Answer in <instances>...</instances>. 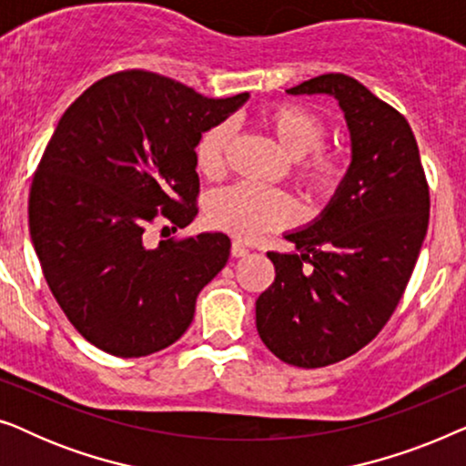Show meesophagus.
I'll return each instance as SVG.
<instances>
[{
  "instance_id": "1",
  "label": "esophagus",
  "mask_w": 466,
  "mask_h": 466,
  "mask_svg": "<svg viewBox=\"0 0 466 466\" xmlns=\"http://www.w3.org/2000/svg\"><path fill=\"white\" fill-rule=\"evenodd\" d=\"M231 254H233L235 258H241V257H248V254H250V250H248V248L241 244V241H233Z\"/></svg>"
}]
</instances>
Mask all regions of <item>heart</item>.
<instances>
[{
    "instance_id": "obj_1",
    "label": "heart",
    "mask_w": 466,
    "mask_h": 466,
    "mask_svg": "<svg viewBox=\"0 0 466 466\" xmlns=\"http://www.w3.org/2000/svg\"><path fill=\"white\" fill-rule=\"evenodd\" d=\"M265 125L276 136L286 155L299 158L297 176L309 195L333 197L346 177L348 165L339 152L324 148L329 125L320 114L303 104H278L265 112ZM231 142V125L218 123L197 142V169L216 177L225 167V155ZM208 216L214 227L241 239L279 228L295 218V203L279 190L233 184L209 197Z\"/></svg>"
}]
</instances>
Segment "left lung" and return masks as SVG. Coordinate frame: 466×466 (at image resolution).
I'll return each mask as SVG.
<instances>
[{"mask_svg": "<svg viewBox=\"0 0 466 466\" xmlns=\"http://www.w3.org/2000/svg\"><path fill=\"white\" fill-rule=\"evenodd\" d=\"M286 93L335 97L352 142L324 212L286 233L299 254L267 252L276 279L257 299L265 346L316 369L356 354L390 320L429 228L431 197L410 123L359 80L324 74Z\"/></svg>", "mask_w": 466, "mask_h": 466, "instance_id": "1", "label": "left lung"}]
</instances>
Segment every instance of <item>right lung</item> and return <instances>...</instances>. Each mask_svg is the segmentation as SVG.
<instances>
[{
  "label": "right lung",
  "instance_id": "right-lung-1",
  "mask_svg": "<svg viewBox=\"0 0 466 466\" xmlns=\"http://www.w3.org/2000/svg\"><path fill=\"white\" fill-rule=\"evenodd\" d=\"M250 95L209 99L165 76L129 69L88 86L63 114L31 182L29 233L63 314L120 359L180 339L231 239L199 233L148 244L158 216H197L195 148ZM167 227H163V231Z\"/></svg>",
  "mask_w": 466,
  "mask_h": 466
}]
</instances>
